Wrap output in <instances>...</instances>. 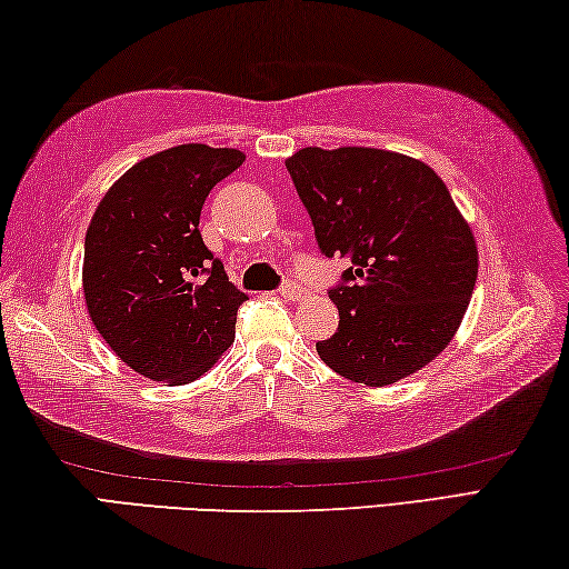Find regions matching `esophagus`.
Segmentation results:
<instances>
[{"instance_id":"obj_1","label":"esophagus","mask_w":569,"mask_h":569,"mask_svg":"<svg viewBox=\"0 0 569 569\" xmlns=\"http://www.w3.org/2000/svg\"><path fill=\"white\" fill-rule=\"evenodd\" d=\"M279 295H282L284 300L295 302V300H300V297L305 295V290H302L300 282H295V279H287V282H284L282 287H279Z\"/></svg>"}]
</instances>
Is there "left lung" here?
Here are the masks:
<instances>
[{"label": "left lung", "instance_id": "obj_1", "mask_svg": "<svg viewBox=\"0 0 569 569\" xmlns=\"http://www.w3.org/2000/svg\"><path fill=\"white\" fill-rule=\"evenodd\" d=\"M325 257L350 267L330 287L338 332L318 356L372 388L449 346L477 284L479 254L446 183L423 161L380 148H302L287 158Z\"/></svg>", "mask_w": 569, "mask_h": 569}]
</instances>
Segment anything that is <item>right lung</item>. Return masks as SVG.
Here are the masks:
<instances>
[{
	"instance_id": "1",
	"label": "right lung",
	"mask_w": 569,
	"mask_h": 569,
	"mask_svg": "<svg viewBox=\"0 0 569 569\" xmlns=\"http://www.w3.org/2000/svg\"><path fill=\"white\" fill-rule=\"evenodd\" d=\"M241 163L237 148H169L128 169L92 213L82 264L90 320L146 378L191 383L234 342L247 295L203 244L199 217Z\"/></svg>"
}]
</instances>
